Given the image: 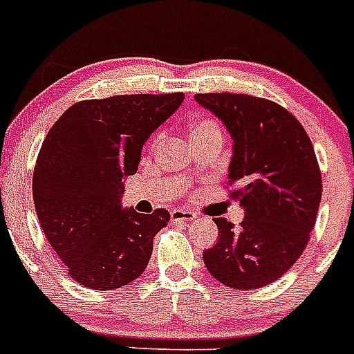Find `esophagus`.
<instances>
[{
  "label": "esophagus",
  "instance_id": "1",
  "mask_svg": "<svg viewBox=\"0 0 354 354\" xmlns=\"http://www.w3.org/2000/svg\"><path fill=\"white\" fill-rule=\"evenodd\" d=\"M170 216L174 223H187V221H193L196 218L195 212L187 211V209H174Z\"/></svg>",
  "mask_w": 354,
  "mask_h": 354
}]
</instances>
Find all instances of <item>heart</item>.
<instances>
[{"label": "heart", "mask_w": 354, "mask_h": 354, "mask_svg": "<svg viewBox=\"0 0 354 354\" xmlns=\"http://www.w3.org/2000/svg\"><path fill=\"white\" fill-rule=\"evenodd\" d=\"M212 129H220L216 122L196 120V122H193V126H192V136L193 134H198V133H204V131H212Z\"/></svg>", "instance_id": "1"}]
</instances>
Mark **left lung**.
Here are the masks:
<instances>
[{"label": "left lung", "mask_w": 354, "mask_h": 354, "mask_svg": "<svg viewBox=\"0 0 354 354\" xmlns=\"http://www.w3.org/2000/svg\"><path fill=\"white\" fill-rule=\"evenodd\" d=\"M232 138L228 184L245 209L234 228L216 218L218 241L204 252L209 273L232 289L274 282L301 257L317 218L323 180L303 126L277 102L245 93H196Z\"/></svg>", "instance_id": "1"}]
</instances>
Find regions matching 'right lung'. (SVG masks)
I'll use <instances>...</instances> for the list:
<instances>
[{"label": "right lung", "mask_w": 354, "mask_h": 354, "mask_svg": "<svg viewBox=\"0 0 354 354\" xmlns=\"http://www.w3.org/2000/svg\"><path fill=\"white\" fill-rule=\"evenodd\" d=\"M183 101L180 92L81 101L44 140L33 171L35 211L49 245L81 286L120 289L145 271L170 214L122 207L124 179L136 174L150 134Z\"/></svg>", "instance_id": "right-lung-1"}]
</instances>
